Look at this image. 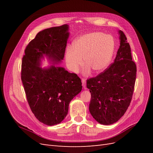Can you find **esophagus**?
<instances>
[{"label":"esophagus","instance_id":"1","mask_svg":"<svg viewBox=\"0 0 153 153\" xmlns=\"http://www.w3.org/2000/svg\"><path fill=\"white\" fill-rule=\"evenodd\" d=\"M85 80L84 79V78H82V86L84 88V89H85Z\"/></svg>","mask_w":153,"mask_h":153}]
</instances>
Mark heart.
Instances as JSON below:
<instances>
[{
  "label": "heart",
  "instance_id": "1",
  "mask_svg": "<svg viewBox=\"0 0 153 153\" xmlns=\"http://www.w3.org/2000/svg\"><path fill=\"white\" fill-rule=\"evenodd\" d=\"M115 50L112 36L103 32H94L82 35L74 41L73 47L67 48L65 59L68 68L76 73L83 64V57L87 64L84 73L92 68L96 72H101L108 67Z\"/></svg>",
  "mask_w": 153,
  "mask_h": 153
}]
</instances>
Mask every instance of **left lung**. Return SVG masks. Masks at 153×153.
Returning <instances> with one entry per match:
<instances>
[{
	"label": "left lung",
	"instance_id": "8db88e82",
	"mask_svg": "<svg viewBox=\"0 0 153 153\" xmlns=\"http://www.w3.org/2000/svg\"><path fill=\"white\" fill-rule=\"evenodd\" d=\"M120 46L111 65L94 77L87 80L91 94L89 111L96 121L110 125L121 119L131 103L135 87L137 66L124 32L119 30Z\"/></svg>",
	"mask_w": 153,
	"mask_h": 153
}]
</instances>
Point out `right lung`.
Listing matches in <instances>:
<instances>
[{
  "mask_svg": "<svg viewBox=\"0 0 153 153\" xmlns=\"http://www.w3.org/2000/svg\"><path fill=\"white\" fill-rule=\"evenodd\" d=\"M68 30L65 24L40 31L27 46L22 59L21 78L27 101L35 117L48 126L63 121L69 103L82 88L76 74L55 66L64 59ZM45 56L53 65L42 68Z\"/></svg>",
  "mask_w": 153,
  "mask_h": 153,
  "instance_id": "1",
  "label": "right lung"
}]
</instances>
